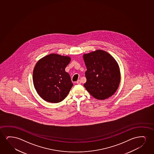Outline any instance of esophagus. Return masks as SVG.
<instances>
[{"label": "esophagus", "mask_w": 154, "mask_h": 154, "mask_svg": "<svg viewBox=\"0 0 154 154\" xmlns=\"http://www.w3.org/2000/svg\"><path fill=\"white\" fill-rule=\"evenodd\" d=\"M76 83H77V84H81L82 82H81V81H80V80H78L76 82Z\"/></svg>", "instance_id": "34e87169"}]
</instances>
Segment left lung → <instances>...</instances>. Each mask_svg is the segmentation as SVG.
<instances>
[{
	"label": "left lung",
	"instance_id": "1",
	"mask_svg": "<svg viewBox=\"0 0 154 154\" xmlns=\"http://www.w3.org/2000/svg\"><path fill=\"white\" fill-rule=\"evenodd\" d=\"M87 70L85 88L93 97L104 100L114 95L120 81L119 68L109 54L97 50L83 56Z\"/></svg>",
	"mask_w": 154,
	"mask_h": 154
}]
</instances>
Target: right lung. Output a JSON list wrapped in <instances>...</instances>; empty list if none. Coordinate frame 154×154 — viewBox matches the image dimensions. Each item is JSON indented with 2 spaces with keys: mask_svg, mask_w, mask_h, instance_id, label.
Masks as SVG:
<instances>
[{
  "mask_svg": "<svg viewBox=\"0 0 154 154\" xmlns=\"http://www.w3.org/2000/svg\"><path fill=\"white\" fill-rule=\"evenodd\" d=\"M69 57L51 54L40 59L33 71V82L38 95L45 101L57 103L67 97L73 86L65 68Z\"/></svg>",
  "mask_w": 154,
  "mask_h": 154,
  "instance_id": "obj_1",
  "label": "right lung"
}]
</instances>
